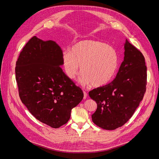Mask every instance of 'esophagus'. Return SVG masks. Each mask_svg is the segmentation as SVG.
<instances>
[{"label": "esophagus", "instance_id": "1", "mask_svg": "<svg viewBox=\"0 0 159 159\" xmlns=\"http://www.w3.org/2000/svg\"><path fill=\"white\" fill-rule=\"evenodd\" d=\"M87 96H88L87 93H86L85 91H84V99H86V98H87Z\"/></svg>", "mask_w": 159, "mask_h": 159}]
</instances>
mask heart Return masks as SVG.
Here are the masks:
<instances>
[{
    "mask_svg": "<svg viewBox=\"0 0 159 159\" xmlns=\"http://www.w3.org/2000/svg\"><path fill=\"white\" fill-rule=\"evenodd\" d=\"M61 61L68 78L74 79L81 66L83 74L80 83L99 87L108 83L114 76L119 57L113 47L104 42L89 40L77 42L71 48L70 52H64Z\"/></svg>",
    "mask_w": 159,
    "mask_h": 159,
    "instance_id": "obj_1",
    "label": "heart"
}]
</instances>
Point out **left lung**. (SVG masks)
Instances as JSON below:
<instances>
[{
	"label": "left lung",
	"mask_w": 159,
	"mask_h": 159,
	"mask_svg": "<svg viewBox=\"0 0 159 159\" xmlns=\"http://www.w3.org/2000/svg\"><path fill=\"white\" fill-rule=\"evenodd\" d=\"M147 66L142 53L127 40L124 60L115 78L93 89L89 97L97 103L93 122L106 130L123 126L131 118L146 92Z\"/></svg>",
	"instance_id": "left-lung-1"
}]
</instances>
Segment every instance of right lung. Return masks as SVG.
Masks as SVG:
<instances>
[{"label":"right lung","instance_id":"add662e5","mask_svg":"<svg viewBox=\"0 0 159 159\" xmlns=\"http://www.w3.org/2000/svg\"><path fill=\"white\" fill-rule=\"evenodd\" d=\"M62 50L52 40L33 36L16 62V80L22 103L38 120L52 128L68 121L84 93L60 68Z\"/></svg>","mask_w":159,"mask_h":159}]
</instances>
